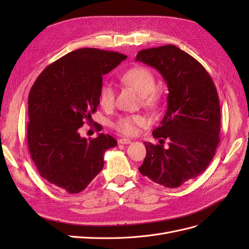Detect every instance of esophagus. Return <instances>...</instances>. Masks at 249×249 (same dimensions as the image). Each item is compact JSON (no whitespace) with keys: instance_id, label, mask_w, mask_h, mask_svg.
Masks as SVG:
<instances>
[{"instance_id":"esophagus-1","label":"esophagus","mask_w":249,"mask_h":249,"mask_svg":"<svg viewBox=\"0 0 249 249\" xmlns=\"http://www.w3.org/2000/svg\"><path fill=\"white\" fill-rule=\"evenodd\" d=\"M119 143L120 144H130L131 140L127 138H122V139H119Z\"/></svg>"}]
</instances>
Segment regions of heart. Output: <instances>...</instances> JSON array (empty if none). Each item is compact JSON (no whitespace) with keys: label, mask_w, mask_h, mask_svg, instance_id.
Returning <instances> with one entry per match:
<instances>
[{"label":"heart","mask_w":249,"mask_h":249,"mask_svg":"<svg viewBox=\"0 0 249 249\" xmlns=\"http://www.w3.org/2000/svg\"><path fill=\"white\" fill-rule=\"evenodd\" d=\"M124 84L132 86L141 94V100L146 107H156L160 101V94L155 89L156 78L152 71L144 66H134L120 76ZM115 101V91L109 84L104 85L100 92V103L103 107L110 108ZM146 118L140 115H125L119 117L114 124L115 129L126 136H134L139 127L146 124Z\"/></svg>","instance_id":"1"}]
</instances>
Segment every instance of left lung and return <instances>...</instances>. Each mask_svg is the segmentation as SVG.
<instances>
[{
    "label": "left lung",
    "mask_w": 249,
    "mask_h": 249,
    "mask_svg": "<svg viewBox=\"0 0 249 249\" xmlns=\"http://www.w3.org/2000/svg\"><path fill=\"white\" fill-rule=\"evenodd\" d=\"M136 61L159 71L167 84V110L144 142L146 157L139 171L154 183L178 188L197 178L215 156L220 137V106L214 83L196 59L173 44L141 50ZM170 140L167 149L162 140Z\"/></svg>",
    "instance_id": "8db88e82"
}]
</instances>
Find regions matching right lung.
<instances>
[{"mask_svg": "<svg viewBox=\"0 0 249 249\" xmlns=\"http://www.w3.org/2000/svg\"><path fill=\"white\" fill-rule=\"evenodd\" d=\"M126 59L117 52L79 49L42 71L29 93L28 146L41 178L67 193L83 191L117 145L110 135L80 136L100 104L103 76Z\"/></svg>", "mask_w": 249, "mask_h": 249, "instance_id": "right-lung-1", "label": "right lung"}]
</instances>
